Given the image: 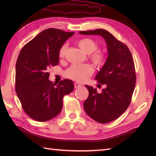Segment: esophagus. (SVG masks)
Masks as SVG:
<instances>
[{
  "label": "esophagus",
  "instance_id": "obj_1",
  "mask_svg": "<svg viewBox=\"0 0 156 156\" xmlns=\"http://www.w3.org/2000/svg\"><path fill=\"white\" fill-rule=\"evenodd\" d=\"M82 87V84L78 83V82H75V83H74V87L76 88H79V87Z\"/></svg>",
  "mask_w": 156,
  "mask_h": 156
}]
</instances>
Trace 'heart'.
I'll list each match as a JSON object with an SVG mask.
<instances>
[{
	"instance_id": "1",
	"label": "heart",
	"mask_w": 156,
	"mask_h": 156,
	"mask_svg": "<svg viewBox=\"0 0 156 156\" xmlns=\"http://www.w3.org/2000/svg\"><path fill=\"white\" fill-rule=\"evenodd\" d=\"M78 47L82 51L89 54V58L94 66L101 68L106 62V57L103 53L97 51L98 44L91 38H82L77 41ZM66 44L63 45L59 51V58H64L66 50ZM93 73V68L89 64H74L66 72V77L72 80L82 82L85 81Z\"/></svg>"
}]
</instances>
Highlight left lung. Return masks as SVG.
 Here are the masks:
<instances>
[{
  "label": "left lung",
  "mask_w": 156,
  "mask_h": 156,
  "mask_svg": "<svg viewBox=\"0 0 156 156\" xmlns=\"http://www.w3.org/2000/svg\"><path fill=\"white\" fill-rule=\"evenodd\" d=\"M83 35H98L105 39L108 58L95 79L105 88L98 93L97 88L86 85L89 96L84 102L87 114L100 123H107L119 118L131 101L135 83V64L131 53L123 43L102 29L79 31Z\"/></svg>",
  "instance_id": "8db88e82"
}]
</instances>
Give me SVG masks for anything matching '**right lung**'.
<instances>
[{"instance_id": "obj_1", "label": "right lung", "mask_w": 156, "mask_h": 156, "mask_svg": "<svg viewBox=\"0 0 156 156\" xmlns=\"http://www.w3.org/2000/svg\"><path fill=\"white\" fill-rule=\"evenodd\" d=\"M74 32L49 28L26 44L16 63L15 90L25 113L35 121L45 122L56 117L63 98L74 90L72 80L58 84L49 80L48 69L59 63V51Z\"/></svg>"}]
</instances>
